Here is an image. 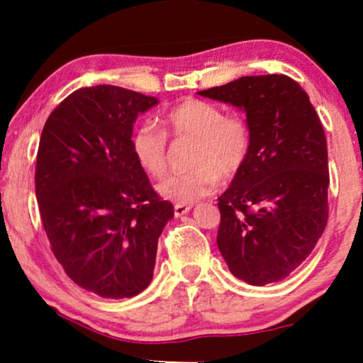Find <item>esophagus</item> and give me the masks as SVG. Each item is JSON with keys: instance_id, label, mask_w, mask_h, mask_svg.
I'll list each match as a JSON object with an SVG mask.
<instances>
[{"instance_id": "obj_1", "label": "esophagus", "mask_w": 363, "mask_h": 363, "mask_svg": "<svg viewBox=\"0 0 363 363\" xmlns=\"http://www.w3.org/2000/svg\"><path fill=\"white\" fill-rule=\"evenodd\" d=\"M191 206L190 205H175V216L180 218L183 215H186V213H190Z\"/></svg>"}]
</instances>
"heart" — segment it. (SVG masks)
I'll use <instances>...</instances> for the list:
<instances>
[{
    "instance_id": "heart-1",
    "label": "heart",
    "mask_w": 363,
    "mask_h": 363,
    "mask_svg": "<svg viewBox=\"0 0 363 363\" xmlns=\"http://www.w3.org/2000/svg\"><path fill=\"white\" fill-rule=\"evenodd\" d=\"M162 130L142 123L130 137V150L137 165L150 177H162L168 165L167 135L195 138L188 172L173 173L158 183L165 200L190 205L210 195L220 183L233 178L245 167L251 152V128L240 113H223L216 104L186 99L160 118Z\"/></svg>"
}]
</instances>
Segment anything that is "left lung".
Returning a JSON list of instances; mask_svg holds the SVG:
<instances>
[{
	"label": "left lung",
	"mask_w": 363,
	"mask_h": 363,
	"mask_svg": "<svg viewBox=\"0 0 363 363\" xmlns=\"http://www.w3.org/2000/svg\"><path fill=\"white\" fill-rule=\"evenodd\" d=\"M198 94L245 108L252 138L245 167L218 198V247L247 284L284 279L311 255L329 218L320 118L284 74L240 77Z\"/></svg>",
	"instance_id": "8db88e82"
}]
</instances>
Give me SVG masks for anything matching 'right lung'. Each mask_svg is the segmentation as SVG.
<instances>
[{"instance_id":"1","label":"right lung","mask_w":363,"mask_h":363,"mask_svg":"<svg viewBox=\"0 0 363 363\" xmlns=\"http://www.w3.org/2000/svg\"><path fill=\"white\" fill-rule=\"evenodd\" d=\"M155 104L123 87L77 89L39 140L34 183L51 250L77 286L107 299L150 284L158 236L173 218L130 150L133 122Z\"/></svg>"}]
</instances>
